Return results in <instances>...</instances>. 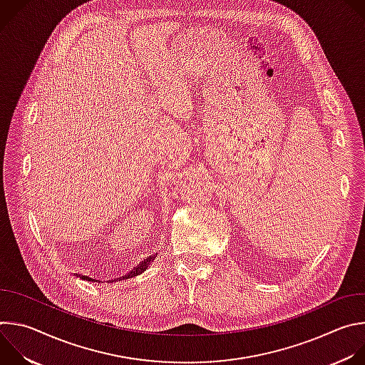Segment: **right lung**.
<instances>
[{
    "label": "right lung",
    "instance_id": "1",
    "mask_svg": "<svg viewBox=\"0 0 365 365\" xmlns=\"http://www.w3.org/2000/svg\"><path fill=\"white\" fill-rule=\"evenodd\" d=\"M153 259H154V257L151 255V257H147L144 262H141L137 267H134L128 274H125V276H123L120 280H123V279H131V277H134V276H138V274H141L148 266H150V263H153ZM82 280H88V282H98V280H95V279H91V277H86V276H79ZM115 282H117V279H115ZM98 283H101V282H98Z\"/></svg>",
    "mask_w": 365,
    "mask_h": 365
}]
</instances>
